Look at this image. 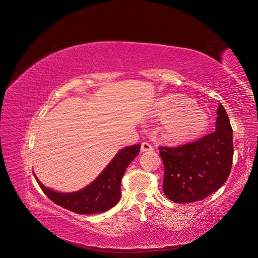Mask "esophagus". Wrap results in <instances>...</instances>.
<instances>
[{
	"mask_svg": "<svg viewBox=\"0 0 258 258\" xmlns=\"http://www.w3.org/2000/svg\"><path fill=\"white\" fill-rule=\"evenodd\" d=\"M153 147L151 144L147 143V142H143L142 146H141V151L142 152H147V151H152Z\"/></svg>",
	"mask_w": 258,
	"mask_h": 258,
	"instance_id": "34e87169",
	"label": "esophagus"
}]
</instances>
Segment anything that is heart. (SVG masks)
<instances>
[{
	"mask_svg": "<svg viewBox=\"0 0 258 258\" xmlns=\"http://www.w3.org/2000/svg\"><path fill=\"white\" fill-rule=\"evenodd\" d=\"M154 115L165 120L164 132L171 142H186L198 138L209 126V116L192 100L170 93L154 106Z\"/></svg>",
	"mask_w": 258,
	"mask_h": 258,
	"instance_id": "1",
	"label": "heart"
}]
</instances>
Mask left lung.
I'll return each instance as SVG.
<instances>
[{"label":"left lung","instance_id":"obj_1","mask_svg":"<svg viewBox=\"0 0 258 258\" xmlns=\"http://www.w3.org/2000/svg\"><path fill=\"white\" fill-rule=\"evenodd\" d=\"M213 133L177 147H158L165 174L164 193L178 204L202 201L227 180L233 159V130L222 104Z\"/></svg>","mask_w":258,"mask_h":258}]
</instances>
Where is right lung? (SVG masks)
Wrapping results in <instances>:
<instances>
[{
  "instance_id": "1",
  "label": "right lung",
  "mask_w": 258,
  "mask_h": 258,
  "mask_svg": "<svg viewBox=\"0 0 258 258\" xmlns=\"http://www.w3.org/2000/svg\"><path fill=\"white\" fill-rule=\"evenodd\" d=\"M141 145L121 149L89 186L72 192L60 193L46 188L36 178L39 186L49 200L78 214H95L114 207L120 199V181L129 164L140 153Z\"/></svg>"
}]
</instances>
